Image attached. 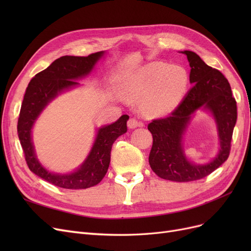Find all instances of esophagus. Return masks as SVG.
<instances>
[{"instance_id":"obj_1","label":"esophagus","mask_w":251,"mask_h":251,"mask_svg":"<svg viewBox=\"0 0 251 251\" xmlns=\"http://www.w3.org/2000/svg\"><path fill=\"white\" fill-rule=\"evenodd\" d=\"M127 126H128V127L135 128V127H137L138 126H140V123H138V120L133 117V118H130L127 120Z\"/></svg>"}]
</instances>
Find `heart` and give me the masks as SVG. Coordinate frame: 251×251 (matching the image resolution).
Instances as JSON below:
<instances>
[{
    "instance_id": "heart-1",
    "label": "heart",
    "mask_w": 251,
    "mask_h": 251,
    "mask_svg": "<svg viewBox=\"0 0 251 251\" xmlns=\"http://www.w3.org/2000/svg\"><path fill=\"white\" fill-rule=\"evenodd\" d=\"M188 86L184 68L153 63L132 74L123 83L127 100H142V112L150 117L171 113L181 102Z\"/></svg>"
}]
</instances>
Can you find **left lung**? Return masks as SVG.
I'll use <instances>...</instances> for the list:
<instances>
[{
  "label": "left lung",
  "instance_id": "obj_1",
  "mask_svg": "<svg viewBox=\"0 0 251 251\" xmlns=\"http://www.w3.org/2000/svg\"><path fill=\"white\" fill-rule=\"evenodd\" d=\"M182 53L186 55L191 66L189 81L193 83V88L169 116L153 119L149 125V131L153 135L149 162L158 177L189 182L208 176L227 160L238 113L237 101L224 75L205 64L195 52L186 50ZM202 106L209 108L214 114L222 149L210 164L196 166L186 159L180 141L190 116Z\"/></svg>",
  "mask_w": 251,
  "mask_h": 251
}]
</instances>
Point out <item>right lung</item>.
I'll return each instance as SVG.
<instances>
[{"label":"right lung","mask_w":251,"mask_h":251,"mask_svg":"<svg viewBox=\"0 0 251 251\" xmlns=\"http://www.w3.org/2000/svg\"><path fill=\"white\" fill-rule=\"evenodd\" d=\"M103 52L88 56L66 55L54 60L47 69L30 80L22 102L18 120V135L29 170L49 183L68 189H83L100 183L108 172L114 141L126 132L127 115L116 123L98 130L94 146L80 169L69 175H56L45 170L37 161L31 141V128L35 119L59 92L78 85L75 80L93 69Z\"/></svg>","instance_id":"add662e5"}]
</instances>
